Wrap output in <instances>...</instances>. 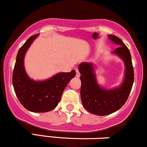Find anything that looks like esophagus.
I'll return each instance as SVG.
<instances>
[{
    "label": "esophagus",
    "instance_id": "34e87169",
    "mask_svg": "<svg viewBox=\"0 0 147 147\" xmlns=\"http://www.w3.org/2000/svg\"><path fill=\"white\" fill-rule=\"evenodd\" d=\"M76 77L77 78H79L80 76V73H79V71L78 70V69H76Z\"/></svg>",
    "mask_w": 147,
    "mask_h": 147
}]
</instances>
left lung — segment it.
<instances>
[{
	"instance_id": "obj_1",
	"label": "left lung",
	"mask_w": 147,
	"mask_h": 147,
	"mask_svg": "<svg viewBox=\"0 0 147 147\" xmlns=\"http://www.w3.org/2000/svg\"><path fill=\"white\" fill-rule=\"evenodd\" d=\"M108 38L118 47L112 53L121 58L125 64V76L119 87L106 89L98 84L95 65L91 63H81L78 66L80 73V96L86 110L97 115H107L115 112L125 105L131 91L134 80L131 56L122 40L113 35Z\"/></svg>"
}]
</instances>
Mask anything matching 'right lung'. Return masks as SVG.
Instances as JSON below:
<instances>
[{"mask_svg": "<svg viewBox=\"0 0 147 147\" xmlns=\"http://www.w3.org/2000/svg\"><path fill=\"white\" fill-rule=\"evenodd\" d=\"M39 34L31 36L17 53L13 82V89L19 101L26 109L35 113H44L56 108L64 89L76 76V71L60 72L45 80H34L26 73L24 65L25 53Z\"/></svg>", "mask_w": 147, "mask_h": 147, "instance_id": "obj_1", "label": "right lung"}]
</instances>
